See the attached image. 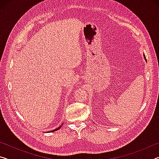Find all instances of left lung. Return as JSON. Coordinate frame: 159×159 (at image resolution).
<instances>
[{
  "instance_id": "obj_1",
  "label": "left lung",
  "mask_w": 159,
  "mask_h": 159,
  "mask_svg": "<svg viewBox=\"0 0 159 159\" xmlns=\"http://www.w3.org/2000/svg\"><path fill=\"white\" fill-rule=\"evenodd\" d=\"M144 59H145V60H146V57H145V55H144Z\"/></svg>"
}]
</instances>
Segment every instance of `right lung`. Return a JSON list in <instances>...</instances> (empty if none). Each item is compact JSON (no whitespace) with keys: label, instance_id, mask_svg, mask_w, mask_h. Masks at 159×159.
<instances>
[{"label":"right lung","instance_id":"obj_1","mask_svg":"<svg viewBox=\"0 0 159 159\" xmlns=\"http://www.w3.org/2000/svg\"><path fill=\"white\" fill-rule=\"evenodd\" d=\"M61 125H61L60 126V127H58L57 128H56V129H55V130H52V131H50V133H52V132H54V131H56V130H59V129H60L61 127Z\"/></svg>","mask_w":159,"mask_h":159}]
</instances>
